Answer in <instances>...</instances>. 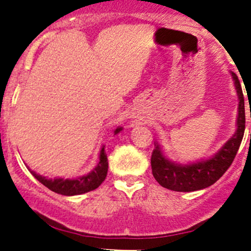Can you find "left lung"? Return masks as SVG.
<instances>
[{
  "instance_id": "8db88e82",
  "label": "left lung",
  "mask_w": 251,
  "mask_h": 251,
  "mask_svg": "<svg viewBox=\"0 0 251 251\" xmlns=\"http://www.w3.org/2000/svg\"><path fill=\"white\" fill-rule=\"evenodd\" d=\"M232 77L239 99L235 133L210 159L198 160L189 164H180L169 160L163 154L159 145L155 143V148L151 157V165L153 176L163 187L180 193L201 190L215 184L230 167L239 150L245 131L244 96L239 79L234 72H232Z\"/></svg>"
}]
</instances>
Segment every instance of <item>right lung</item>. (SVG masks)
<instances>
[{"label":"right lung","instance_id":"1","mask_svg":"<svg viewBox=\"0 0 251 251\" xmlns=\"http://www.w3.org/2000/svg\"><path fill=\"white\" fill-rule=\"evenodd\" d=\"M123 130V127H118L115 130V135ZM103 146L99 155V163L91 173L87 175L76 177V179H64V177H55V179H49V177L43 176V175L36 174L35 172L30 170L31 174L34 175L36 180L45 185L48 189H50L53 193L61 194L65 196H74V195H82L88 191L96 190L97 187L105 180L106 174H108V157L104 151Z\"/></svg>","mask_w":251,"mask_h":251}]
</instances>
